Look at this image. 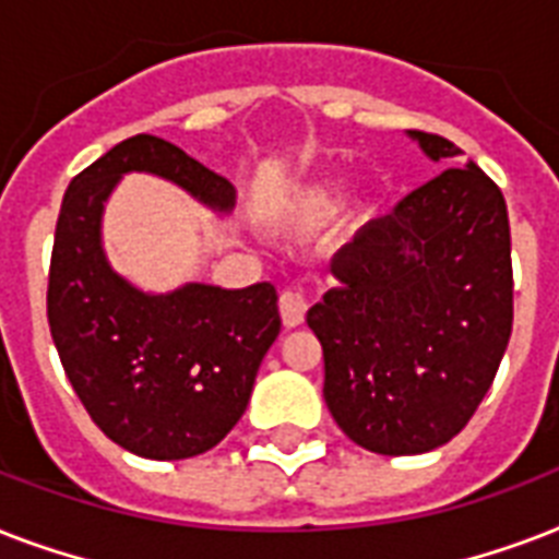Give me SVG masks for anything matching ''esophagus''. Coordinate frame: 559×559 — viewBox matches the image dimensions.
Segmentation results:
<instances>
[{
  "mask_svg": "<svg viewBox=\"0 0 559 559\" xmlns=\"http://www.w3.org/2000/svg\"><path fill=\"white\" fill-rule=\"evenodd\" d=\"M278 310L287 328H298L307 316V296L301 289H284L278 298Z\"/></svg>",
  "mask_w": 559,
  "mask_h": 559,
  "instance_id": "obj_1",
  "label": "esophagus"
}]
</instances>
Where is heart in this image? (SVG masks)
Returning a JSON list of instances; mask_svg holds the SVG:
<instances>
[{
    "label": "heart",
    "instance_id": "1",
    "mask_svg": "<svg viewBox=\"0 0 559 559\" xmlns=\"http://www.w3.org/2000/svg\"><path fill=\"white\" fill-rule=\"evenodd\" d=\"M333 205H336V191L333 188H313L310 197H307V211L322 217V214H331Z\"/></svg>",
    "mask_w": 559,
    "mask_h": 559
}]
</instances>
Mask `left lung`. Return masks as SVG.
<instances>
[{
	"instance_id": "8db88e82",
	"label": "left lung",
	"mask_w": 559,
	"mask_h": 559,
	"mask_svg": "<svg viewBox=\"0 0 559 559\" xmlns=\"http://www.w3.org/2000/svg\"><path fill=\"white\" fill-rule=\"evenodd\" d=\"M447 168L345 246L340 284L307 313L324 354V403L380 455L435 450L467 426L513 328L508 205L450 139L412 130Z\"/></svg>"
}]
</instances>
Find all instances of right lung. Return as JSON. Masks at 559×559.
I'll use <instances>...</instances> for the list:
<instances>
[{"label":"right lung","mask_w":559,"mask_h":559,"mask_svg":"<svg viewBox=\"0 0 559 559\" xmlns=\"http://www.w3.org/2000/svg\"><path fill=\"white\" fill-rule=\"evenodd\" d=\"M147 170L228 211L235 188L177 144L139 133L69 182L48 266V328L74 394L100 432L153 461L217 447L246 412L281 331L272 284H188L144 296L100 252V209L118 177Z\"/></svg>","instance_id":"right-lung-1"}]
</instances>
